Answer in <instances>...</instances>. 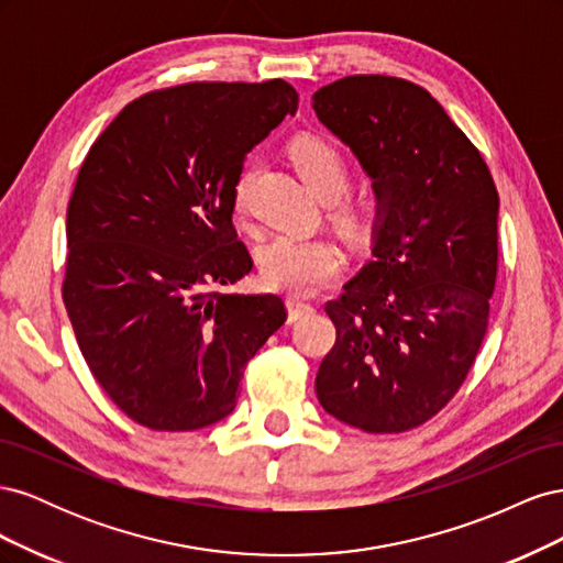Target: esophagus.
Returning <instances> with one entry per match:
<instances>
[{"mask_svg":"<svg viewBox=\"0 0 563 563\" xmlns=\"http://www.w3.org/2000/svg\"><path fill=\"white\" fill-rule=\"evenodd\" d=\"M286 305H288V321H291V323L300 321L302 317H310L314 312V305L305 302L300 298H288Z\"/></svg>","mask_w":563,"mask_h":563,"instance_id":"1","label":"esophagus"}]
</instances>
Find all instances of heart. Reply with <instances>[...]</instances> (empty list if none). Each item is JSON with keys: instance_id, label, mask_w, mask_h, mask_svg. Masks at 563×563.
I'll return each instance as SVG.
<instances>
[{"instance_id": "heart-1", "label": "heart", "mask_w": 563, "mask_h": 563, "mask_svg": "<svg viewBox=\"0 0 563 563\" xmlns=\"http://www.w3.org/2000/svg\"><path fill=\"white\" fill-rule=\"evenodd\" d=\"M288 155L298 166L300 176L323 199H338L347 192L352 168L347 157L327 139L319 135H298L288 145ZM253 168L246 166L232 185V209L244 213L249 207V185ZM340 218L354 230H362L371 211L366 203L347 199L338 207ZM345 265V255L331 240L321 236L277 234L261 251V277L267 286L294 296L312 294L321 284L331 282Z\"/></svg>"}]
</instances>
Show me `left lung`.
Instances as JSON below:
<instances>
[{
	"label": "left lung",
	"instance_id": "8db88e82",
	"mask_svg": "<svg viewBox=\"0 0 563 563\" xmlns=\"http://www.w3.org/2000/svg\"><path fill=\"white\" fill-rule=\"evenodd\" d=\"M373 178L371 261L327 302L323 411L397 434L444 408L482 347L498 275V190L479 150L413 81L352 75L312 96Z\"/></svg>",
	"mask_w": 563,
	"mask_h": 563
}]
</instances>
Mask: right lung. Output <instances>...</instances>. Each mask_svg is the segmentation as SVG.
Wrapping results in <instances>:
<instances>
[{
    "label": "right lung",
    "instance_id": "1",
    "mask_svg": "<svg viewBox=\"0 0 563 563\" xmlns=\"http://www.w3.org/2000/svg\"><path fill=\"white\" fill-rule=\"evenodd\" d=\"M296 110L284 79L180 84L129 103L79 168L63 302L93 378L143 428L190 432L230 416L249 360L286 321L279 296L211 286L253 267L232 185Z\"/></svg>",
    "mask_w": 563,
    "mask_h": 563
}]
</instances>
